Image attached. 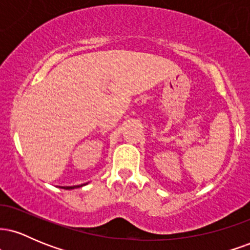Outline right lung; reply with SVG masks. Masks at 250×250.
<instances>
[{"mask_svg": "<svg viewBox=\"0 0 250 250\" xmlns=\"http://www.w3.org/2000/svg\"><path fill=\"white\" fill-rule=\"evenodd\" d=\"M79 187H82V185L81 186H67V187H62V188H64V189H75V188H79Z\"/></svg>", "mask_w": 250, "mask_h": 250, "instance_id": "right-lung-1", "label": "right lung"}]
</instances>
